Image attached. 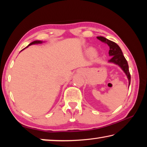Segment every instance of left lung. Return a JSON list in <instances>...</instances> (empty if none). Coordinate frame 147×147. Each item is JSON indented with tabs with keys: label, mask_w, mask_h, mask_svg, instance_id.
Instances as JSON below:
<instances>
[{
	"label": "left lung",
	"mask_w": 147,
	"mask_h": 147,
	"mask_svg": "<svg viewBox=\"0 0 147 147\" xmlns=\"http://www.w3.org/2000/svg\"><path fill=\"white\" fill-rule=\"evenodd\" d=\"M96 38H97L98 40L102 42V43L107 44L109 47V55L111 56V58L110 59H109L108 61L118 65L123 69V71L125 73L126 76L128 77L129 86H130L131 76L130 72H129L128 64L126 58H124L123 52H122L120 47H119L118 45L115 43V42L109 40V39L104 38V37L99 36L96 37Z\"/></svg>",
	"instance_id": "obj_1"
}]
</instances>
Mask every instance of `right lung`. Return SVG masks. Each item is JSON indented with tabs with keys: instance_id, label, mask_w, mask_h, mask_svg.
Here are the masks:
<instances>
[{
	"instance_id": "right-lung-1",
	"label": "right lung",
	"mask_w": 147,
	"mask_h": 147,
	"mask_svg": "<svg viewBox=\"0 0 147 147\" xmlns=\"http://www.w3.org/2000/svg\"><path fill=\"white\" fill-rule=\"evenodd\" d=\"M42 43V41H33V42H32L31 43H30L29 45H28V46H30V45H38V44H39V43Z\"/></svg>"
}]
</instances>
